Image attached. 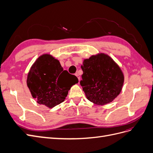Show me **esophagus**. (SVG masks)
I'll return each mask as SVG.
<instances>
[{
  "label": "esophagus",
  "instance_id": "esophagus-1",
  "mask_svg": "<svg viewBox=\"0 0 153 153\" xmlns=\"http://www.w3.org/2000/svg\"><path fill=\"white\" fill-rule=\"evenodd\" d=\"M75 75H76V76L78 78V80H79V82H80V76H79V75H78L77 73H76L75 74Z\"/></svg>",
  "mask_w": 153,
  "mask_h": 153
}]
</instances>
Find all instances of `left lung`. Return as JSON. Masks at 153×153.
<instances>
[{
    "label": "left lung",
    "instance_id": "obj_1",
    "mask_svg": "<svg viewBox=\"0 0 153 153\" xmlns=\"http://www.w3.org/2000/svg\"><path fill=\"white\" fill-rule=\"evenodd\" d=\"M80 84L86 98L97 105L113 101L121 92L124 76L121 68L108 55L100 53L85 59L81 66Z\"/></svg>",
    "mask_w": 153,
    "mask_h": 153
}]
</instances>
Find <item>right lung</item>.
<instances>
[{
  "label": "right lung",
  "instance_id": "right-lung-1",
  "mask_svg": "<svg viewBox=\"0 0 153 153\" xmlns=\"http://www.w3.org/2000/svg\"><path fill=\"white\" fill-rule=\"evenodd\" d=\"M78 82L76 76L64 70L59 60L48 53L36 59L27 78V85L32 98L49 108L63 102L69 90Z\"/></svg>",
  "mask_w": 153,
  "mask_h": 153
}]
</instances>
